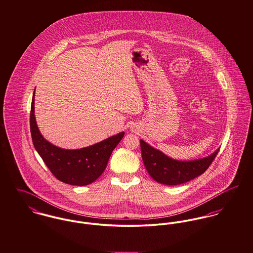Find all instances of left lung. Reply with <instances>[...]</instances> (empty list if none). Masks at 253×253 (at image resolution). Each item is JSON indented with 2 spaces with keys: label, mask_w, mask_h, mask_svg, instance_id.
Wrapping results in <instances>:
<instances>
[{
  "label": "left lung",
  "mask_w": 253,
  "mask_h": 253,
  "mask_svg": "<svg viewBox=\"0 0 253 253\" xmlns=\"http://www.w3.org/2000/svg\"><path fill=\"white\" fill-rule=\"evenodd\" d=\"M140 141L141 157L147 172L154 180L166 185L182 184L201 175L210 167L219 151L218 148L207 157L181 161L169 157L144 140Z\"/></svg>",
  "instance_id": "8db88e82"
}]
</instances>
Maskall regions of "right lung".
Masks as SVG:
<instances>
[{
  "mask_svg": "<svg viewBox=\"0 0 253 253\" xmlns=\"http://www.w3.org/2000/svg\"><path fill=\"white\" fill-rule=\"evenodd\" d=\"M30 126L34 146L47 168L58 180L77 186L88 185L103 173L113 149L124 136V132H120L79 149L58 147L45 140L39 130L35 117V91L31 106Z\"/></svg>",
  "mask_w": 253,
  "mask_h": 253,
  "instance_id": "obj_1",
  "label": "right lung"
}]
</instances>
